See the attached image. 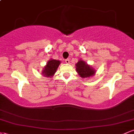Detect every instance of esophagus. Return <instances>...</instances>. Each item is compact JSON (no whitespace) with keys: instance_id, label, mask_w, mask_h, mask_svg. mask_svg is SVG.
<instances>
[{"instance_id":"obj_1","label":"esophagus","mask_w":134,"mask_h":134,"mask_svg":"<svg viewBox=\"0 0 134 134\" xmlns=\"http://www.w3.org/2000/svg\"><path fill=\"white\" fill-rule=\"evenodd\" d=\"M65 62L66 64H69V63H70V60H69V58H67V59L65 60Z\"/></svg>"}]
</instances>
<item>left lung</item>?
Here are the masks:
<instances>
[{
    "label": "left lung",
    "instance_id": "1",
    "mask_svg": "<svg viewBox=\"0 0 134 134\" xmlns=\"http://www.w3.org/2000/svg\"><path fill=\"white\" fill-rule=\"evenodd\" d=\"M76 69L79 76L83 79L93 77L96 74V70L93 67L81 59L76 63Z\"/></svg>",
    "mask_w": 134,
    "mask_h": 134
}]
</instances>
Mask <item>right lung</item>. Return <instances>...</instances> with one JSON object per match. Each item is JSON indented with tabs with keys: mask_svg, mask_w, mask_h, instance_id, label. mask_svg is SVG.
Returning <instances> with one entry per match:
<instances>
[{
	"mask_svg": "<svg viewBox=\"0 0 134 134\" xmlns=\"http://www.w3.org/2000/svg\"><path fill=\"white\" fill-rule=\"evenodd\" d=\"M61 62L58 60L51 59L48 61L42 70V75L47 77H52L57 70Z\"/></svg>",
	"mask_w": 134,
	"mask_h": 134,
	"instance_id": "add662e5",
	"label": "right lung"
}]
</instances>
